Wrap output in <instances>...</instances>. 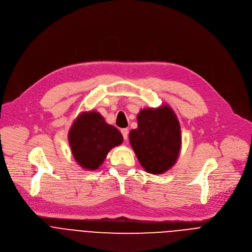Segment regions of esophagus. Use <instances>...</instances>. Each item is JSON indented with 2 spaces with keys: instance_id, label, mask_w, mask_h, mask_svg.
Segmentation results:
<instances>
[{
  "instance_id": "34e87169",
  "label": "esophagus",
  "mask_w": 252,
  "mask_h": 252,
  "mask_svg": "<svg viewBox=\"0 0 252 252\" xmlns=\"http://www.w3.org/2000/svg\"><path fill=\"white\" fill-rule=\"evenodd\" d=\"M121 132H122V134H123L124 139L126 140V139H127V136H128V129H127V128H122V129H121Z\"/></svg>"
}]
</instances>
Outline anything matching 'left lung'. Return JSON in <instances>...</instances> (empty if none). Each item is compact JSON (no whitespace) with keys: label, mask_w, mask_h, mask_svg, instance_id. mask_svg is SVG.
<instances>
[{"label":"left lung","mask_w":252,"mask_h":252,"mask_svg":"<svg viewBox=\"0 0 252 252\" xmlns=\"http://www.w3.org/2000/svg\"><path fill=\"white\" fill-rule=\"evenodd\" d=\"M137 125L128 137L140 165L154 175L167 172L176 164L182 145L175 112L168 105L143 109L137 115Z\"/></svg>","instance_id":"obj_1"}]
</instances>
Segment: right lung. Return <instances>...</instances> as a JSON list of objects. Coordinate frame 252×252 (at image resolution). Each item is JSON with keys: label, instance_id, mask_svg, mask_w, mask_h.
<instances>
[{"label": "right lung", "instance_id": "1", "mask_svg": "<svg viewBox=\"0 0 252 252\" xmlns=\"http://www.w3.org/2000/svg\"><path fill=\"white\" fill-rule=\"evenodd\" d=\"M123 142V135L95 111L81 113L68 131V143L78 165L93 171L100 167L109 151Z\"/></svg>", "mask_w": 252, "mask_h": 252}]
</instances>
